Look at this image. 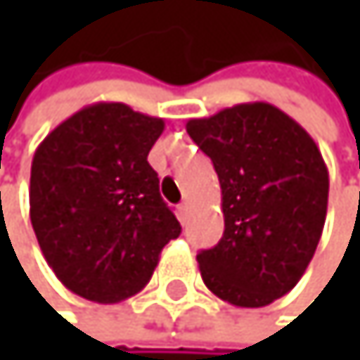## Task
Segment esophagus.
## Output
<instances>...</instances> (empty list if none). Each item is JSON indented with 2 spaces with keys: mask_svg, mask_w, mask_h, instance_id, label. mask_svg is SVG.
<instances>
[{
  "mask_svg": "<svg viewBox=\"0 0 360 360\" xmlns=\"http://www.w3.org/2000/svg\"><path fill=\"white\" fill-rule=\"evenodd\" d=\"M176 214H179V220L186 222V220H188V214H190V202H188V200H184L181 205L176 207Z\"/></svg>",
  "mask_w": 360,
  "mask_h": 360,
  "instance_id": "esophagus-1",
  "label": "esophagus"
}]
</instances>
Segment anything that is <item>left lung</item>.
Returning a JSON list of instances; mask_svg holds the SVG:
<instances>
[{
	"label": "left lung",
	"instance_id": "1",
	"mask_svg": "<svg viewBox=\"0 0 360 360\" xmlns=\"http://www.w3.org/2000/svg\"><path fill=\"white\" fill-rule=\"evenodd\" d=\"M190 138L210 155L222 190V240L196 255L212 294L266 307L289 294L320 244L328 168L313 138L283 110L255 101L192 118Z\"/></svg>",
	"mask_w": 360,
	"mask_h": 360
}]
</instances>
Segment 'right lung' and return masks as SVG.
<instances>
[{"mask_svg": "<svg viewBox=\"0 0 360 360\" xmlns=\"http://www.w3.org/2000/svg\"><path fill=\"white\" fill-rule=\"evenodd\" d=\"M164 118L125 103H92L38 144L30 218L38 246L73 294L114 304L150 281L181 224L146 162Z\"/></svg>", "mask_w": 360, "mask_h": 360, "instance_id": "obj_1", "label": "right lung"}]
</instances>
